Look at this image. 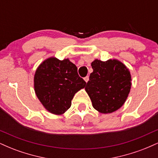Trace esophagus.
Returning a JSON list of instances; mask_svg holds the SVG:
<instances>
[{
    "label": "esophagus",
    "mask_w": 158,
    "mask_h": 158,
    "mask_svg": "<svg viewBox=\"0 0 158 158\" xmlns=\"http://www.w3.org/2000/svg\"><path fill=\"white\" fill-rule=\"evenodd\" d=\"M84 80L86 81V82H88V80H89V77H88V76H87V77H85V78H84Z\"/></svg>",
    "instance_id": "esophagus-1"
}]
</instances>
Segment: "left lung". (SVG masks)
I'll use <instances>...</instances> for the list:
<instances>
[{
  "label": "left lung",
  "mask_w": 158,
  "mask_h": 158,
  "mask_svg": "<svg viewBox=\"0 0 158 158\" xmlns=\"http://www.w3.org/2000/svg\"><path fill=\"white\" fill-rule=\"evenodd\" d=\"M85 90L93 107L102 114L112 113L126 102L131 85L130 71L121 61L95 59Z\"/></svg>",
  "instance_id": "8db88e82"
}]
</instances>
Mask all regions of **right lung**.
<instances>
[{"instance_id":"obj_1","label":"right lung","mask_w":158,"mask_h":158,"mask_svg":"<svg viewBox=\"0 0 158 158\" xmlns=\"http://www.w3.org/2000/svg\"><path fill=\"white\" fill-rule=\"evenodd\" d=\"M85 85L77 66L68 59L49 58L39 65L34 76L36 96L49 112L56 115L70 108L75 94Z\"/></svg>"}]
</instances>
